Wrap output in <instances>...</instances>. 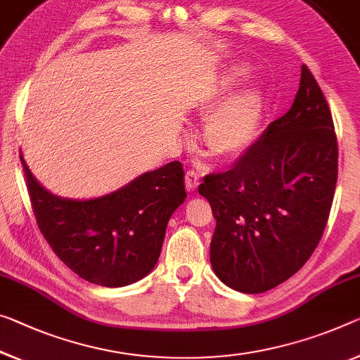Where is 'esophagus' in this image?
I'll return each mask as SVG.
<instances>
[{
    "label": "esophagus",
    "instance_id": "34e87169",
    "mask_svg": "<svg viewBox=\"0 0 360 360\" xmlns=\"http://www.w3.org/2000/svg\"><path fill=\"white\" fill-rule=\"evenodd\" d=\"M185 185L188 191H196V188L199 185V175L195 172V170H188L185 175Z\"/></svg>",
    "mask_w": 360,
    "mask_h": 360
}]
</instances>
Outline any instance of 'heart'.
Segmentation results:
<instances>
[{"label": "heart", "instance_id": "1", "mask_svg": "<svg viewBox=\"0 0 360 360\" xmlns=\"http://www.w3.org/2000/svg\"><path fill=\"white\" fill-rule=\"evenodd\" d=\"M251 68L235 64L226 69L222 85L202 104L201 112L207 115L202 141L211 156L224 162H235L250 151L256 141L264 117V95L259 86H248L219 103L230 88L248 79Z\"/></svg>", "mask_w": 360, "mask_h": 360}]
</instances>
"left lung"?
Wrapping results in <instances>:
<instances>
[{"instance_id":"1","label":"left lung","mask_w":360,"mask_h":360,"mask_svg":"<svg viewBox=\"0 0 360 360\" xmlns=\"http://www.w3.org/2000/svg\"><path fill=\"white\" fill-rule=\"evenodd\" d=\"M338 179V143L322 90L306 65L285 115L233 169L204 176L215 230L211 264L231 290L264 292L295 275L317 248Z\"/></svg>"}]
</instances>
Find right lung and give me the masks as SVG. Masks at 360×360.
<instances>
[{
    "instance_id": "add662e5",
    "label": "right lung",
    "mask_w": 360,
    "mask_h": 360,
    "mask_svg": "<svg viewBox=\"0 0 360 360\" xmlns=\"http://www.w3.org/2000/svg\"><path fill=\"white\" fill-rule=\"evenodd\" d=\"M20 162L40 231L72 272L108 288L136 283L151 272L169 220L186 198L179 161L91 199L53 195L35 179L22 154Z\"/></svg>"
}]
</instances>
